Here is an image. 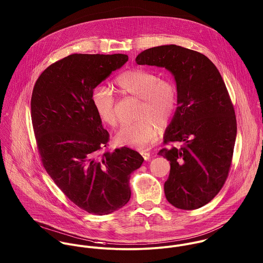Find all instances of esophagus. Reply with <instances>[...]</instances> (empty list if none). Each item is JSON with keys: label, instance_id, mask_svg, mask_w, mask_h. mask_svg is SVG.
I'll list each match as a JSON object with an SVG mask.
<instances>
[{"label": "esophagus", "instance_id": "1", "mask_svg": "<svg viewBox=\"0 0 263 263\" xmlns=\"http://www.w3.org/2000/svg\"><path fill=\"white\" fill-rule=\"evenodd\" d=\"M140 155L142 156V158H143L145 161H148L149 158H151V154H149L148 152H146V151H141V152H140Z\"/></svg>", "mask_w": 263, "mask_h": 263}]
</instances>
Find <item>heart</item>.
<instances>
[{"instance_id":"1","label":"heart","mask_w":263,"mask_h":263,"mask_svg":"<svg viewBox=\"0 0 263 263\" xmlns=\"http://www.w3.org/2000/svg\"><path fill=\"white\" fill-rule=\"evenodd\" d=\"M122 94L141 99L137 122L125 124L118 131L116 141L136 148L145 147L158 136V126L165 128L173 119L178 105V90L170 79H159L153 71L135 68L122 72L114 82ZM92 102L99 118L108 126L118 125L116 95L106 86H98L92 94Z\"/></svg>"}]
</instances>
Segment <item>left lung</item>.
<instances>
[{
	"mask_svg": "<svg viewBox=\"0 0 263 263\" xmlns=\"http://www.w3.org/2000/svg\"><path fill=\"white\" fill-rule=\"evenodd\" d=\"M137 64L169 69L178 90V107L158 155L170 161L166 199L195 210L212 201L229 176L237 136L234 104L214 63L204 54L176 45L144 50Z\"/></svg>",
	"mask_w": 263,
	"mask_h": 263,
	"instance_id": "1",
	"label": "left lung"
}]
</instances>
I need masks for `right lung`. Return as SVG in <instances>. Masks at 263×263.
Segmentation results:
<instances>
[{
	"instance_id": "obj_1",
	"label": "right lung",
	"mask_w": 263,
	"mask_h": 263,
	"mask_svg": "<svg viewBox=\"0 0 263 263\" xmlns=\"http://www.w3.org/2000/svg\"><path fill=\"white\" fill-rule=\"evenodd\" d=\"M126 61L124 54L68 55L41 73L31 94V123L45 170L73 204L95 215L129 202L130 174L144 161L126 146L106 151L109 134L92 102L94 88Z\"/></svg>"
}]
</instances>
